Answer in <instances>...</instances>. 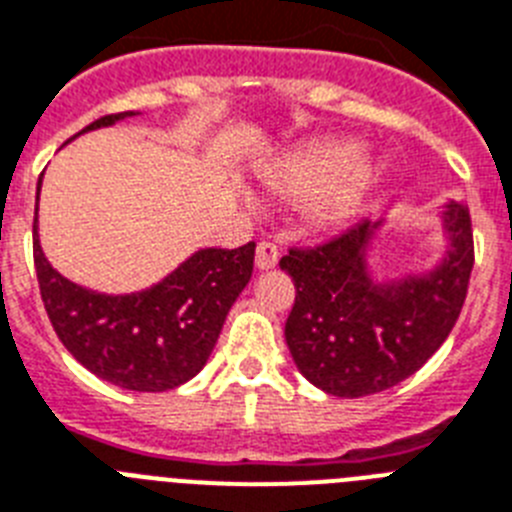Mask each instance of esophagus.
Wrapping results in <instances>:
<instances>
[{"mask_svg": "<svg viewBox=\"0 0 512 512\" xmlns=\"http://www.w3.org/2000/svg\"><path fill=\"white\" fill-rule=\"evenodd\" d=\"M278 247L273 242H260L257 244V255H255V265L260 270H270V268H276L278 263Z\"/></svg>", "mask_w": 512, "mask_h": 512, "instance_id": "34e87169", "label": "esophagus"}]
</instances>
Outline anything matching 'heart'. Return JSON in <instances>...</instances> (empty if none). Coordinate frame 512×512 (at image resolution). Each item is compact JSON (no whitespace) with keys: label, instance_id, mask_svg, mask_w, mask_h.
I'll return each instance as SVG.
<instances>
[{"label":"heart","instance_id":"heart-1","mask_svg":"<svg viewBox=\"0 0 512 512\" xmlns=\"http://www.w3.org/2000/svg\"><path fill=\"white\" fill-rule=\"evenodd\" d=\"M359 161V145L346 140L309 145L268 171V187L291 203H315L320 223H338L354 210L372 179V169Z\"/></svg>","mask_w":512,"mask_h":512}]
</instances>
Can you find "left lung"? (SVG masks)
Returning a JSON list of instances; mask_svg holds the SVG:
<instances>
[{
    "mask_svg": "<svg viewBox=\"0 0 512 512\" xmlns=\"http://www.w3.org/2000/svg\"><path fill=\"white\" fill-rule=\"evenodd\" d=\"M440 221L445 257L393 281H375L367 260L382 221L356 223L320 247L281 257L296 289L286 343L315 388L338 398L388 390L450 336L474 268V234L463 203L445 205Z\"/></svg>",
    "mask_w": 512,
    "mask_h": 512,
    "instance_id": "1",
    "label": "left lung"
}]
</instances>
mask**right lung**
<instances>
[{
  "mask_svg": "<svg viewBox=\"0 0 512 512\" xmlns=\"http://www.w3.org/2000/svg\"><path fill=\"white\" fill-rule=\"evenodd\" d=\"M127 117L135 111L96 119L83 132ZM38 195L41 182L33 260L46 315L64 349L93 375L124 390L163 393L192 380L208 362L231 304L252 278L255 242L239 249H197L150 289L101 294L51 268L38 239Z\"/></svg>",
  "mask_w": 512,
  "mask_h": 512,
  "instance_id": "add662e5",
  "label": "right lung"
}]
</instances>
